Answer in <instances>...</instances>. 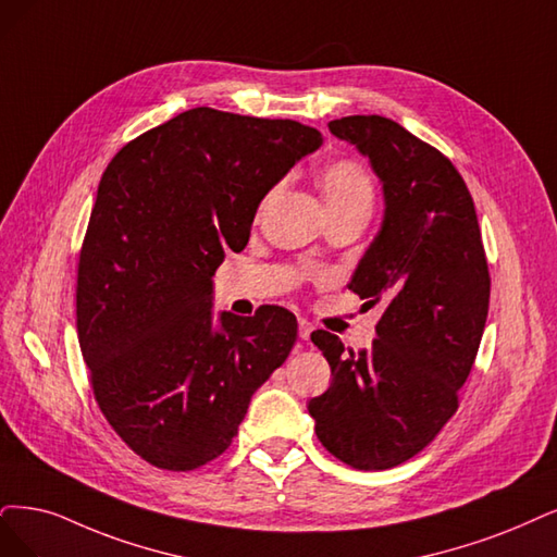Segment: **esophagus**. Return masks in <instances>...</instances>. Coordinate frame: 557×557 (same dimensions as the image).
Segmentation results:
<instances>
[{
    "instance_id": "1",
    "label": "esophagus",
    "mask_w": 557,
    "mask_h": 557,
    "mask_svg": "<svg viewBox=\"0 0 557 557\" xmlns=\"http://www.w3.org/2000/svg\"><path fill=\"white\" fill-rule=\"evenodd\" d=\"M312 331H314V325L310 321L298 319V335H300V339H310Z\"/></svg>"
}]
</instances>
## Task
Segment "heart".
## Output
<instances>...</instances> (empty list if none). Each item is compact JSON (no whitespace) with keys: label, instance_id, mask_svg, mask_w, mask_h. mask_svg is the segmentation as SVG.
I'll return each instance as SVG.
<instances>
[{"label":"heart","instance_id":"b5f03b06","mask_svg":"<svg viewBox=\"0 0 557 557\" xmlns=\"http://www.w3.org/2000/svg\"><path fill=\"white\" fill-rule=\"evenodd\" d=\"M321 188L331 213L356 209V206H367V209H372L374 203V183L369 178L362 164L356 160L337 158V160L325 162L321 168ZM275 193L277 188L268 193L263 203Z\"/></svg>","mask_w":557,"mask_h":557}]
</instances>
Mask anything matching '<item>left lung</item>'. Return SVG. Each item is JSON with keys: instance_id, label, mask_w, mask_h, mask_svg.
I'll return each instance as SVG.
<instances>
[{"instance_id": "left-lung-1", "label": "left lung", "mask_w": 557, "mask_h": 557, "mask_svg": "<svg viewBox=\"0 0 557 557\" xmlns=\"http://www.w3.org/2000/svg\"><path fill=\"white\" fill-rule=\"evenodd\" d=\"M369 158L383 183L381 232L348 289L383 300L376 339L344 351L337 335L312 333L333 383L307 406L321 445L358 470L416 457L457 413L482 342L491 277L475 203L438 149L379 114L327 123Z\"/></svg>"}]
</instances>
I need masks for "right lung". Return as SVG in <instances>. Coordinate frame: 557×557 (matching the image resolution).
Instances as JSON below:
<instances>
[{"mask_svg": "<svg viewBox=\"0 0 557 557\" xmlns=\"http://www.w3.org/2000/svg\"><path fill=\"white\" fill-rule=\"evenodd\" d=\"M292 119L195 108L123 147L98 183L77 263V339L102 416L162 470L213 461L289 358L277 305L213 321V275L243 250L261 199L321 147Z\"/></svg>", "mask_w": 557, "mask_h": 557, "instance_id": "add662e5", "label": "right lung"}]
</instances>
